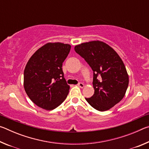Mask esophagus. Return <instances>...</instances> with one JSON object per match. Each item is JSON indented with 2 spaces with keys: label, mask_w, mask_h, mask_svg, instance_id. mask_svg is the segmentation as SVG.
<instances>
[{
  "label": "esophagus",
  "mask_w": 149,
  "mask_h": 149,
  "mask_svg": "<svg viewBox=\"0 0 149 149\" xmlns=\"http://www.w3.org/2000/svg\"><path fill=\"white\" fill-rule=\"evenodd\" d=\"M77 85L78 86H79V87H81V88H83L84 87V84H83V83H79V84H77Z\"/></svg>",
  "instance_id": "1"
}]
</instances>
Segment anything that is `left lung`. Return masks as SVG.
<instances>
[{
	"instance_id": "8db88e82",
	"label": "left lung",
	"mask_w": 149,
	"mask_h": 149,
	"mask_svg": "<svg viewBox=\"0 0 149 149\" xmlns=\"http://www.w3.org/2000/svg\"><path fill=\"white\" fill-rule=\"evenodd\" d=\"M74 49L93 71L95 93L85 99L96 110H109L123 99L129 84L122 59L112 47L99 41L76 45Z\"/></svg>"
}]
</instances>
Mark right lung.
Here are the masks:
<instances>
[{"mask_svg": "<svg viewBox=\"0 0 149 149\" xmlns=\"http://www.w3.org/2000/svg\"><path fill=\"white\" fill-rule=\"evenodd\" d=\"M71 46L49 42L30 58L24 70V86L32 102L39 107L51 110L66 99L70 86L62 71V63Z\"/></svg>", "mask_w": 149, "mask_h": 149, "instance_id": "right-lung-1", "label": "right lung"}]
</instances>
